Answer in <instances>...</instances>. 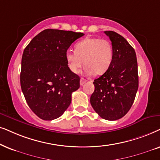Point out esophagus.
Returning <instances> with one entry per match:
<instances>
[{
    "label": "esophagus",
    "mask_w": 160,
    "mask_h": 160,
    "mask_svg": "<svg viewBox=\"0 0 160 160\" xmlns=\"http://www.w3.org/2000/svg\"><path fill=\"white\" fill-rule=\"evenodd\" d=\"M86 82V80H85L84 78H80V85H81V86H82V85H83Z\"/></svg>",
    "instance_id": "34e87169"
}]
</instances>
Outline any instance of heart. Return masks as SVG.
<instances>
[{
	"label": "heart",
	"mask_w": 160,
	"mask_h": 160,
	"mask_svg": "<svg viewBox=\"0 0 160 160\" xmlns=\"http://www.w3.org/2000/svg\"><path fill=\"white\" fill-rule=\"evenodd\" d=\"M113 51L110 42L99 38H87L75 44V50H68L65 58L70 71L78 73L86 66V72L97 75L105 73L112 63Z\"/></svg>",
	"instance_id": "b5f03b06"
}]
</instances>
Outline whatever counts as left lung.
I'll use <instances>...</instances> for the list:
<instances>
[{"label":"left lung","mask_w":160,"mask_h":160,"mask_svg":"<svg viewBox=\"0 0 160 160\" xmlns=\"http://www.w3.org/2000/svg\"><path fill=\"white\" fill-rule=\"evenodd\" d=\"M112 42V63L93 82L95 89L91 105L101 118L115 121L124 116L130 109L138 89V62L134 48L120 34L105 31Z\"/></svg>","instance_id":"1"}]
</instances>
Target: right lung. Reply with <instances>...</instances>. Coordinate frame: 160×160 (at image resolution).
Returning <instances> with one entry per match:
<instances>
[{"label":"right lung","mask_w":160,"mask_h":160,"mask_svg":"<svg viewBox=\"0 0 160 160\" xmlns=\"http://www.w3.org/2000/svg\"><path fill=\"white\" fill-rule=\"evenodd\" d=\"M84 33L46 29L25 48L21 62L20 85L32 111L51 121L69 108L72 93L80 88V78L70 71L65 55Z\"/></svg>","instance_id":"obj_1"}]
</instances>
